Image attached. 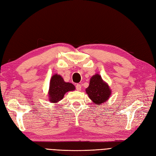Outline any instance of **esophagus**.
<instances>
[{"mask_svg": "<svg viewBox=\"0 0 156 156\" xmlns=\"http://www.w3.org/2000/svg\"><path fill=\"white\" fill-rule=\"evenodd\" d=\"M81 88H82V86L80 84H77L76 86V89L77 90H78V91H80V90H81Z\"/></svg>", "mask_w": 156, "mask_h": 156, "instance_id": "1", "label": "esophagus"}]
</instances>
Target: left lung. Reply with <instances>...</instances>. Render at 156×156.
I'll list each match as a JSON object with an SVG mask.
<instances>
[{
    "label": "left lung",
    "mask_w": 156,
    "mask_h": 156,
    "mask_svg": "<svg viewBox=\"0 0 156 156\" xmlns=\"http://www.w3.org/2000/svg\"><path fill=\"white\" fill-rule=\"evenodd\" d=\"M86 92L96 106H99L107 101L111 94L109 86L102 80L99 74H96L91 78L89 86L86 88Z\"/></svg>",
    "instance_id": "8db88e82"
}]
</instances>
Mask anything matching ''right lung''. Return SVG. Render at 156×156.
<instances>
[{
	"label": "right lung",
	"mask_w": 156,
	"mask_h": 156,
	"mask_svg": "<svg viewBox=\"0 0 156 156\" xmlns=\"http://www.w3.org/2000/svg\"><path fill=\"white\" fill-rule=\"evenodd\" d=\"M75 90V86L69 82H65L61 76L55 74L51 78L49 88V100L52 103L58 102L68 91Z\"/></svg>",
	"instance_id": "obj_1"
}]
</instances>
